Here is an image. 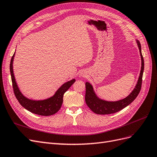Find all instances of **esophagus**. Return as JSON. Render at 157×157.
Listing matches in <instances>:
<instances>
[{"instance_id": "esophagus-1", "label": "esophagus", "mask_w": 157, "mask_h": 157, "mask_svg": "<svg viewBox=\"0 0 157 157\" xmlns=\"http://www.w3.org/2000/svg\"><path fill=\"white\" fill-rule=\"evenodd\" d=\"M86 75V72H85V71H82V72H80V77H85Z\"/></svg>"}]
</instances>
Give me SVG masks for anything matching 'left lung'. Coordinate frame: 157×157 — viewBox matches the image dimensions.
<instances>
[{
    "mask_svg": "<svg viewBox=\"0 0 157 157\" xmlns=\"http://www.w3.org/2000/svg\"><path fill=\"white\" fill-rule=\"evenodd\" d=\"M136 42L137 46H138L141 56V67L140 77L134 89L132 90V92L127 97L124 99L116 101H108L98 98L94 92L92 84L88 82H86L85 84V85H86L85 101H86L88 107L94 113L98 114V115H109V114L117 113L122 110V109L125 108L128 105H130L136 98V97L138 96L141 87L142 77H143L144 70V60L141 54L140 42L138 40H136Z\"/></svg>",
    "mask_w": 157,
    "mask_h": 157,
    "instance_id": "left-lung-1",
    "label": "left lung"
}]
</instances>
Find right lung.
Here are the masks:
<instances>
[{"mask_svg":"<svg viewBox=\"0 0 157 157\" xmlns=\"http://www.w3.org/2000/svg\"><path fill=\"white\" fill-rule=\"evenodd\" d=\"M15 53L13 54L10 61V70L12 82V86L14 94L22 107L29 111L41 116H50L58 112L63 103V95L65 92L75 82V79H72L64 83L56 92L53 96L43 100H34L26 98L19 89L16 83L13 71V61Z\"/></svg>","mask_w":157,"mask_h":157,"instance_id":"1","label":"right lung"}]
</instances>
